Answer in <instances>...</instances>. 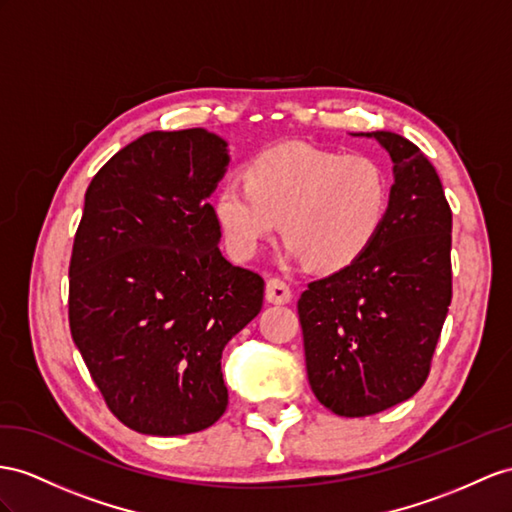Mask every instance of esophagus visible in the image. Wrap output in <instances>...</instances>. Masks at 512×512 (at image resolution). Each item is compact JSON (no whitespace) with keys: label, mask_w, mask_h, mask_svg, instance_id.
I'll list each match as a JSON object with an SVG mask.
<instances>
[{"label":"esophagus","mask_w":512,"mask_h":512,"mask_svg":"<svg viewBox=\"0 0 512 512\" xmlns=\"http://www.w3.org/2000/svg\"><path fill=\"white\" fill-rule=\"evenodd\" d=\"M266 300L272 305H285L292 300V287L287 285L283 279H270L266 285Z\"/></svg>","instance_id":"esophagus-1"}]
</instances>
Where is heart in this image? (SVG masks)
I'll return each mask as SVG.
<instances>
[{"label": "heart", "mask_w": 512, "mask_h": 512, "mask_svg": "<svg viewBox=\"0 0 512 512\" xmlns=\"http://www.w3.org/2000/svg\"><path fill=\"white\" fill-rule=\"evenodd\" d=\"M242 179H225L212 214L235 259L255 257L281 229L287 251L313 270L337 272L381 235L391 205V179L368 153H342L303 142L253 155Z\"/></svg>", "instance_id": "b5f03b06"}]
</instances>
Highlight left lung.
I'll return each instance as SVG.
<instances>
[{
    "label": "left lung",
    "instance_id": "1",
    "mask_svg": "<svg viewBox=\"0 0 512 512\" xmlns=\"http://www.w3.org/2000/svg\"><path fill=\"white\" fill-rule=\"evenodd\" d=\"M393 160L391 205L368 253L298 300L309 385L342 417H365L422 389L452 303V209L411 140L372 131Z\"/></svg>",
    "mask_w": 512,
    "mask_h": 512
}]
</instances>
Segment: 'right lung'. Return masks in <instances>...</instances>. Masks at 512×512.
Here are the masks:
<instances>
[{"label": "right lung", "mask_w": 512, "mask_h": 512, "mask_svg": "<svg viewBox=\"0 0 512 512\" xmlns=\"http://www.w3.org/2000/svg\"><path fill=\"white\" fill-rule=\"evenodd\" d=\"M227 142L151 131L90 181L69 266V326L112 415L142 435L205 430L225 413L220 357L261 311L264 279L222 257L207 203Z\"/></svg>", "instance_id": "add662e5"}]
</instances>
